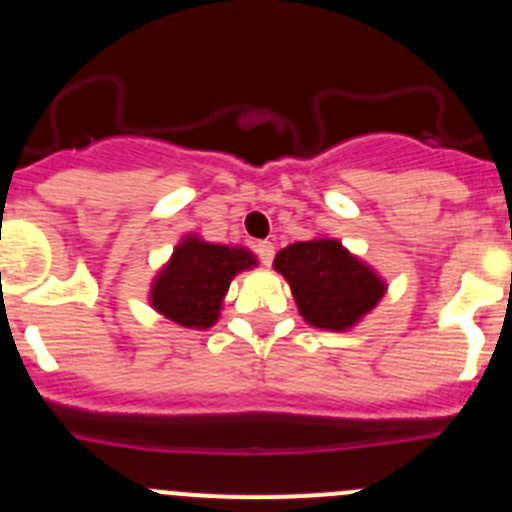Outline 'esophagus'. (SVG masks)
<instances>
[{"mask_svg": "<svg viewBox=\"0 0 512 512\" xmlns=\"http://www.w3.org/2000/svg\"><path fill=\"white\" fill-rule=\"evenodd\" d=\"M255 252H257V257H260L262 265H270L272 257H275V245H272V242H267V240L265 242H257Z\"/></svg>", "mask_w": 512, "mask_h": 512, "instance_id": "esophagus-1", "label": "esophagus"}]
</instances>
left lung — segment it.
<instances>
[{"instance_id":"obj_1","label":"left lung","mask_w":512,"mask_h":512,"mask_svg":"<svg viewBox=\"0 0 512 512\" xmlns=\"http://www.w3.org/2000/svg\"><path fill=\"white\" fill-rule=\"evenodd\" d=\"M275 270L290 282L300 315L322 330H347L385 295L382 280L365 262L325 237L280 250Z\"/></svg>"}]
</instances>
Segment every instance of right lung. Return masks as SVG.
I'll return each instance as SVG.
<instances>
[{
  "mask_svg": "<svg viewBox=\"0 0 512 512\" xmlns=\"http://www.w3.org/2000/svg\"><path fill=\"white\" fill-rule=\"evenodd\" d=\"M255 255L242 247L210 245L187 237L152 285V307L182 327L215 325L232 277L255 267Z\"/></svg>",
  "mask_w": 512,
  "mask_h": 512,
  "instance_id": "obj_1",
  "label": "right lung"
}]
</instances>
